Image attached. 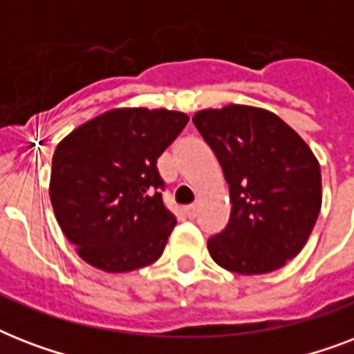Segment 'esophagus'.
<instances>
[{"instance_id": "34e87169", "label": "esophagus", "mask_w": 354, "mask_h": 354, "mask_svg": "<svg viewBox=\"0 0 354 354\" xmlns=\"http://www.w3.org/2000/svg\"><path fill=\"white\" fill-rule=\"evenodd\" d=\"M185 213H187L189 218H194V216H196V205L194 204L187 205V207H185Z\"/></svg>"}]
</instances>
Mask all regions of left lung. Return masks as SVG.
<instances>
[{"label": "left lung", "mask_w": 354, "mask_h": 354, "mask_svg": "<svg viewBox=\"0 0 354 354\" xmlns=\"http://www.w3.org/2000/svg\"><path fill=\"white\" fill-rule=\"evenodd\" d=\"M193 122L230 185V222L207 241L213 261L241 275L285 266L307 244L322 209V172L313 150L263 108H207Z\"/></svg>", "instance_id": "1"}]
</instances>
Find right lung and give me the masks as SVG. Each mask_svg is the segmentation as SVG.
<instances>
[{
	"instance_id": "1",
	"label": "right lung",
	"mask_w": 354,
	"mask_h": 354,
	"mask_svg": "<svg viewBox=\"0 0 354 354\" xmlns=\"http://www.w3.org/2000/svg\"><path fill=\"white\" fill-rule=\"evenodd\" d=\"M187 121L165 108H115L58 143L49 196L82 261L124 274L161 257L176 218L161 200L156 163Z\"/></svg>"
}]
</instances>
